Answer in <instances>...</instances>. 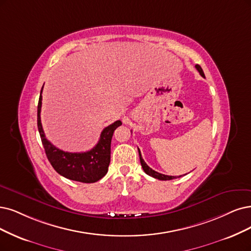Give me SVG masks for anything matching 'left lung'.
<instances>
[{"label":"left lung","mask_w":251,"mask_h":251,"mask_svg":"<svg viewBox=\"0 0 251 251\" xmlns=\"http://www.w3.org/2000/svg\"><path fill=\"white\" fill-rule=\"evenodd\" d=\"M196 68L198 69V71L200 72L201 75L202 77H205V74H203V71H202V69H201V67L200 66V65H196ZM138 154H140V160H141L142 168H143L144 172H145L147 175L151 176V177H153V178H155V179L162 180V181H168V180H172V179H176V178H177V177H175V176H168V175H163V174L155 172L154 170H152L151 168H149V166L147 165V163H146L145 160L143 159V157H142V154H141L140 150H138ZM180 177H182V176H179L178 178H180Z\"/></svg>","instance_id":"obj_1"}]
</instances>
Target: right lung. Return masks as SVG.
Here are the masks:
<instances>
[{
	"instance_id": "add662e5",
	"label": "right lung",
	"mask_w": 251,
	"mask_h": 251,
	"mask_svg": "<svg viewBox=\"0 0 251 251\" xmlns=\"http://www.w3.org/2000/svg\"><path fill=\"white\" fill-rule=\"evenodd\" d=\"M41 93L42 90L40 92L38 108H37V125H38L46 157L54 171L69 180L82 183H94L103 178L107 173L110 162L111 137L116 129L122 125V122L116 121L113 124L105 127L100 134L99 142L90 151L81 153L65 152L54 147L45 137L40 119L42 105Z\"/></svg>"
}]
</instances>
